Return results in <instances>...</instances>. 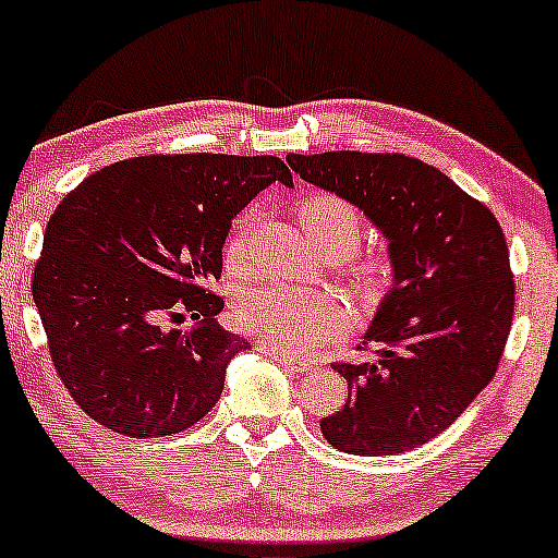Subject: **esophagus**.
<instances>
[{
	"label": "esophagus",
	"instance_id": "1",
	"mask_svg": "<svg viewBox=\"0 0 558 558\" xmlns=\"http://www.w3.org/2000/svg\"><path fill=\"white\" fill-rule=\"evenodd\" d=\"M262 350H264V353L269 355V357H274V361H277V363L287 365V368H292V371H296V373L312 368V361H302V357L289 355V353H284V350H277V348H269V345H262Z\"/></svg>",
	"mask_w": 558,
	"mask_h": 558
}]
</instances>
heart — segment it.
I'll use <instances>...</instances> for the list:
<instances>
[{"instance_id": "1", "label": "heart", "mask_w": 558, "mask_h": 558, "mask_svg": "<svg viewBox=\"0 0 558 558\" xmlns=\"http://www.w3.org/2000/svg\"><path fill=\"white\" fill-rule=\"evenodd\" d=\"M294 213L307 239L327 256L342 258L353 254L361 241V216L345 197L312 193L296 203ZM248 233L251 218H243L226 243L228 271L239 274L246 269ZM342 271L357 296L373 300L391 284L393 262L386 254H361L348 258ZM233 319L243 332L264 340L266 345L287 353H310L345 330L348 310L340 296L330 292L266 284L246 289L235 300Z\"/></svg>"}]
</instances>
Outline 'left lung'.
<instances>
[{
	"label": "left lung",
	"instance_id": "obj_1",
	"mask_svg": "<svg viewBox=\"0 0 558 558\" xmlns=\"http://www.w3.org/2000/svg\"><path fill=\"white\" fill-rule=\"evenodd\" d=\"M302 180L357 205L388 239L393 287L363 350L332 363L348 401L319 422L348 454L409 452L437 437L490 384L513 323L508 243L490 208L437 167L399 151L289 155Z\"/></svg>",
	"mask_w": 558,
	"mask_h": 558
}]
</instances>
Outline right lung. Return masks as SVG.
<instances>
[{
    "label": "right lung",
    "instance_id": "right-lung-1",
    "mask_svg": "<svg viewBox=\"0 0 558 558\" xmlns=\"http://www.w3.org/2000/svg\"><path fill=\"white\" fill-rule=\"evenodd\" d=\"M279 157L144 155L88 174L48 220L33 300L52 365L73 401L124 437H172L223 393L248 342L220 330L233 216L271 182ZM190 314V333L167 324Z\"/></svg>",
    "mask_w": 558,
    "mask_h": 558
}]
</instances>
